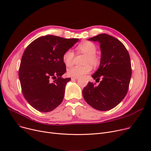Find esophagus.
I'll return each mask as SVG.
<instances>
[{"label": "esophagus", "instance_id": "esophagus-1", "mask_svg": "<svg viewBox=\"0 0 151 151\" xmlns=\"http://www.w3.org/2000/svg\"><path fill=\"white\" fill-rule=\"evenodd\" d=\"M78 79H79V77H72L71 78L72 80H77Z\"/></svg>", "mask_w": 151, "mask_h": 151}]
</instances>
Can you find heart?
Segmentation results:
<instances>
[{
  "label": "heart",
  "mask_w": 151,
  "mask_h": 151,
  "mask_svg": "<svg viewBox=\"0 0 151 151\" xmlns=\"http://www.w3.org/2000/svg\"><path fill=\"white\" fill-rule=\"evenodd\" d=\"M77 49L79 51L86 55L85 59V64H86L84 65H74L68 69V74L72 77H80L88 74L92 70L91 64L96 67L100 63V58L95 53L96 47L92 42L88 41H83L78 45ZM74 56L75 54L73 50L71 49L66 50L63 55V61L64 64L68 67L72 65L73 64Z\"/></svg>",
  "instance_id": "obj_1"
}]
</instances>
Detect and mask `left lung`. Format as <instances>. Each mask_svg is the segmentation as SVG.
Listing matches in <instances>:
<instances>
[{"label":"left lung","instance_id":"1","mask_svg":"<svg viewBox=\"0 0 151 151\" xmlns=\"http://www.w3.org/2000/svg\"><path fill=\"white\" fill-rule=\"evenodd\" d=\"M99 41L101 52L99 69L92 76L82 94L87 103L95 109L107 111L118 105L127 94L131 77V64L128 50L121 41L105 33L89 38Z\"/></svg>","mask_w":151,"mask_h":151}]
</instances>
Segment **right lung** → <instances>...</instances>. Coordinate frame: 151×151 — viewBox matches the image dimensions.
Listing matches in <instances>:
<instances>
[{"mask_svg":"<svg viewBox=\"0 0 151 151\" xmlns=\"http://www.w3.org/2000/svg\"><path fill=\"white\" fill-rule=\"evenodd\" d=\"M79 40L46 35L27 47L19 76L24 97L35 109L49 112L61 104L65 85L70 81L61 77L66 71L63 55Z\"/></svg>","mask_w":151,"mask_h":151,"instance_id":"right-lung-1","label":"right lung"}]
</instances>
